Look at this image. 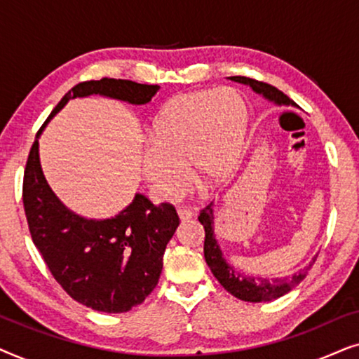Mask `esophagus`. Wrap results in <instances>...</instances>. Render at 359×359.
Wrapping results in <instances>:
<instances>
[{
    "label": "esophagus",
    "instance_id": "esophagus-1",
    "mask_svg": "<svg viewBox=\"0 0 359 359\" xmlns=\"http://www.w3.org/2000/svg\"><path fill=\"white\" fill-rule=\"evenodd\" d=\"M196 212L193 209H186V208H180L178 209V215H180V219L181 220H188V219H191L193 217Z\"/></svg>",
    "mask_w": 359,
    "mask_h": 359
}]
</instances>
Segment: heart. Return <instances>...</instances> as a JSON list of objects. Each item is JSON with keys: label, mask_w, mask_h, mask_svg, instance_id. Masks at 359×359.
Returning a JSON list of instances; mask_svg holds the SVG:
<instances>
[{"label": "heart", "mask_w": 359, "mask_h": 359, "mask_svg": "<svg viewBox=\"0 0 359 359\" xmlns=\"http://www.w3.org/2000/svg\"><path fill=\"white\" fill-rule=\"evenodd\" d=\"M248 104L233 88L191 91L161 107L140 149L142 176L161 201L189 188V170L208 186L232 178L248 129Z\"/></svg>", "instance_id": "obj_1"}]
</instances>
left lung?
Here are the masks:
<instances>
[{
  "instance_id": "1",
  "label": "left lung",
  "mask_w": 359,
  "mask_h": 359,
  "mask_svg": "<svg viewBox=\"0 0 359 359\" xmlns=\"http://www.w3.org/2000/svg\"><path fill=\"white\" fill-rule=\"evenodd\" d=\"M230 80L243 83L248 85L255 93L263 95L266 100L273 101L278 106H296L291 97L284 95L283 91H279L278 88H274L268 83L253 80V78L247 76H230ZM199 222L203 224L205 230V238H204V258L210 271L215 276V279L222 284L224 289L227 292L232 294L240 301L247 302H264L271 301V299H278L284 296V294L291 291L294 286H297L304 278L307 276L309 269L312 268V264L316 263V258L312 259L307 266H304L301 271L294 273L289 278H276V279H266V278H255L247 276V274L235 271L233 266L225 262L220 247L215 240L214 235V204L210 203L199 212Z\"/></svg>"
}]
</instances>
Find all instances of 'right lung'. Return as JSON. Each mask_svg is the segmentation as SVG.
Returning a JSON list of instances; mask_svg holds the SVG:
<instances>
[{"mask_svg": "<svg viewBox=\"0 0 359 359\" xmlns=\"http://www.w3.org/2000/svg\"><path fill=\"white\" fill-rule=\"evenodd\" d=\"M158 85L102 78L78 83L43 126L73 97L107 96L147 104ZM42 126V129H43ZM24 170L22 203L32 242L68 296L97 312L121 313L139 306L158 284L163 255L180 217L168 203L151 204L144 194L116 217L95 220L72 212L48 186L39 160V135Z\"/></svg>", "mask_w": 359, "mask_h": 359, "instance_id": "obj_1", "label": "right lung"}]
</instances>
